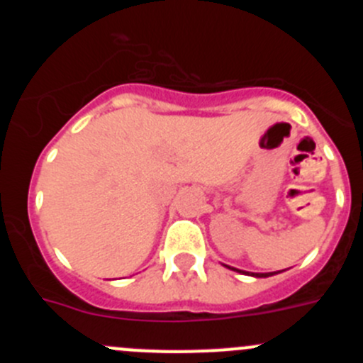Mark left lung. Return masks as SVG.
<instances>
[{
  "label": "left lung",
  "mask_w": 363,
  "mask_h": 363,
  "mask_svg": "<svg viewBox=\"0 0 363 363\" xmlns=\"http://www.w3.org/2000/svg\"><path fill=\"white\" fill-rule=\"evenodd\" d=\"M225 267H228V265H225ZM228 269H232V270H237V272H240V274H246V276H252V277H270V276H274V274H279V272H265V274H256V272H246V270H239V269H233V267H228Z\"/></svg>",
  "instance_id": "1"
}]
</instances>
